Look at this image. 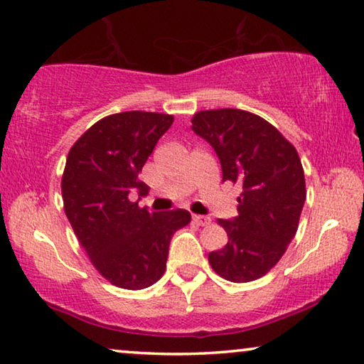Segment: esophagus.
<instances>
[{"instance_id": "1", "label": "esophagus", "mask_w": 364, "mask_h": 364, "mask_svg": "<svg viewBox=\"0 0 364 364\" xmlns=\"http://www.w3.org/2000/svg\"><path fill=\"white\" fill-rule=\"evenodd\" d=\"M193 222L196 225H200V227H204V225H208V224H210V219L208 215H198V214H194L193 215Z\"/></svg>"}]
</instances>
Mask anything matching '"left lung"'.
Segmentation results:
<instances>
[{
	"mask_svg": "<svg viewBox=\"0 0 364 364\" xmlns=\"http://www.w3.org/2000/svg\"><path fill=\"white\" fill-rule=\"evenodd\" d=\"M191 122L219 156L222 181L242 186L238 215L217 220L229 242L209 253L210 267L232 283L262 278L279 262L299 225L306 180L297 150L248 111H199Z\"/></svg>",
	"mask_w": 364,
	"mask_h": 364,
	"instance_id": "8db88e82",
	"label": "left lung"
}]
</instances>
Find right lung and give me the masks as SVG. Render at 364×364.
I'll return each mask as SVG.
<instances>
[{"label": "right lung", "mask_w": 364, "mask_h": 364, "mask_svg": "<svg viewBox=\"0 0 364 364\" xmlns=\"http://www.w3.org/2000/svg\"><path fill=\"white\" fill-rule=\"evenodd\" d=\"M173 116L127 111L93 124L70 149L62 176L63 209L81 247L102 278L144 289L166 269L171 237L188 225L184 209L149 213L132 196L149 186L139 173Z\"/></svg>", "instance_id": "add662e5"}]
</instances>
